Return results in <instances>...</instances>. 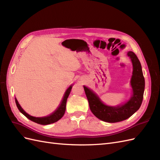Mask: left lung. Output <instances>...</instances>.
<instances>
[{
    "label": "left lung",
    "mask_w": 160,
    "mask_h": 160,
    "mask_svg": "<svg viewBox=\"0 0 160 160\" xmlns=\"http://www.w3.org/2000/svg\"><path fill=\"white\" fill-rule=\"evenodd\" d=\"M128 55L130 57L133 64V75L131 79L133 95L126 103L118 107L105 105L101 102L98 95L84 86V90L91 112L103 122L116 123L127 119L136 112L142 105L145 88V79L142 65L133 52L129 51Z\"/></svg>",
    "instance_id": "8db88e82"
}]
</instances>
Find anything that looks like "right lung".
<instances>
[{
    "label": "right lung",
    "mask_w": 160,
    "mask_h": 160,
    "mask_svg": "<svg viewBox=\"0 0 160 160\" xmlns=\"http://www.w3.org/2000/svg\"><path fill=\"white\" fill-rule=\"evenodd\" d=\"M71 89H72V85H71L66 91L64 95V97H63V99H62V100L61 101V103L60 106L58 108V109L55 111V112L52 113L51 115H50L49 116H47V117H44V118L32 117V116L27 113L25 111L22 109V108L21 107V105H19L18 101L16 98H15V102H16V104H17V106L18 110L20 111L25 116V117H27L28 119H29L31 121H32V122H35L38 124H41V125L51 124V123L57 122V121H59L65 114V109H66L67 99V98H68V97L69 95Z\"/></svg>",
    "instance_id": "1"
}]
</instances>
